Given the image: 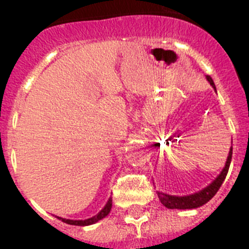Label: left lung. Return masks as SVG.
<instances>
[{
  "mask_svg": "<svg viewBox=\"0 0 249 249\" xmlns=\"http://www.w3.org/2000/svg\"><path fill=\"white\" fill-rule=\"evenodd\" d=\"M206 78L215 91V86L212 78L210 76H207ZM231 160H232V147L230 148V153H228L227 160H226V164H224L222 172L213 179L212 183L204 187L203 190L198 191V192L187 196H172L157 191L160 203L167 207V208H169V210H193V208H198V207L206 204L207 202H210L214 197L215 193L218 192L219 187L222 186L223 181L226 179V176H227L228 169H230Z\"/></svg>",
  "mask_w": 249,
  "mask_h": 249,
  "instance_id": "8db88e82",
  "label": "left lung"
}]
</instances>
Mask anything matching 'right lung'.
Masks as SVG:
<instances>
[{
    "mask_svg": "<svg viewBox=\"0 0 249 249\" xmlns=\"http://www.w3.org/2000/svg\"><path fill=\"white\" fill-rule=\"evenodd\" d=\"M111 208H112V198L109 197L108 201H107V203H106V206L103 207L102 210L100 211V212L97 213L96 215H93V217H91V218H87V219H66V218H62V217H57V218L59 219V221L65 222V223L67 224H72V226H89V224H94L97 223L98 221H101L102 218H105L106 215H108V213L111 212Z\"/></svg>",
    "mask_w": 249,
    "mask_h": 249,
    "instance_id": "1",
    "label": "right lung"
}]
</instances>
